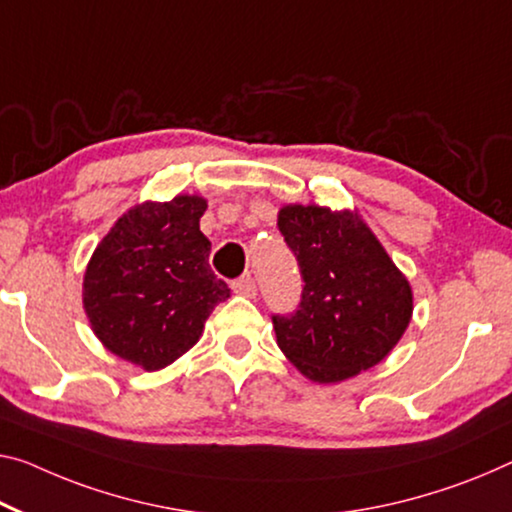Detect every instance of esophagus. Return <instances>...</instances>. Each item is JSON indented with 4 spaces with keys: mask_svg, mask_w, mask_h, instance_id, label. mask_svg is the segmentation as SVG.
I'll return each mask as SVG.
<instances>
[{
    "mask_svg": "<svg viewBox=\"0 0 512 512\" xmlns=\"http://www.w3.org/2000/svg\"><path fill=\"white\" fill-rule=\"evenodd\" d=\"M233 293H238L242 297H254L256 295V279L254 277H240L233 281Z\"/></svg>",
    "mask_w": 512,
    "mask_h": 512,
    "instance_id": "obj_1",
    "label": "esophagus"
}]
</instances>
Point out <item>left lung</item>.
Returning a JSON list of instances; mask_svg holds the SVG:
<instances>
[{"mask_svg": "<svg viewBox=\"0 0 512 512\" xmlns=\"http://www.w3.org/2000/svg\"><path fill=\"white\" fill-rule=\"evenodd\" d=\"M279 231L304 279L290 316H272L277 343L313 382H341L389 355L412 318V288L357 212L279 210Z\"/></svg>", "mask_w": 512, "mask_h": 512, "instance_id": "left-lung-1", "label": "left lung"}]
</instances>
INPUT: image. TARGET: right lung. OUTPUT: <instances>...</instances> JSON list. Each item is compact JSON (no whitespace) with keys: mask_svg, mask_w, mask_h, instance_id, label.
Returning <instances> with one entry per match:
<instances>
[{"mask_svg":"<svg viewBox=\"0 0 512 512\" xmlns=\"http://www.w3.org/2000/svg\"><path fill=\"white\" fill-rule=\"evenodd\" d=\"M208 203L178 194L146 201L112 226L84 272V311L116 357L160 371L199 341L203 322L229 300L210 270V240L199 229Z\"/></svg>","mask_w":512,"mask_h":512,"instance_id":"add662e5","label":"right lung"}]
</instances>
